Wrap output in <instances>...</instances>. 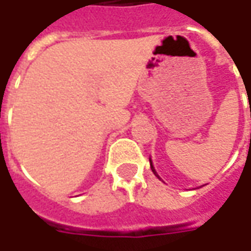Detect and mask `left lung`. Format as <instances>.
Instances as JSON below:
<instances>
[{
  "instance_id": "left-lung-1",
  "label": "left lung",
  "mask_w": 251,
  "mask_h": 251,
  "mask_svg": "<svg viewBox=\"0 0 251 251\" xmlns=\"http://www.w3.org/2000/svg\"><path fill=\"white\" fill-rule=\"evenodd\" d=\"M151 169H152L153 175H155V176H158V175H156V172H155V169H153V166H152V162H151ZM158 177H159V176H158Z\"/></svg>"
}]
</instances>
